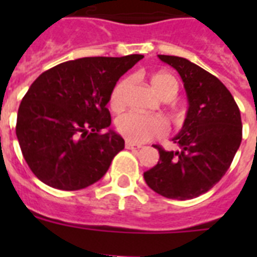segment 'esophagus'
Here are the masks:
<instances>
[{
  "mask_svg": "<svg viewBox=\"0 0 257 257\" xmlns=\"http://www.w3.org/2000/svg\"><path fill=\"white\" fill-rule=\"evenodd\" d=\"M125 148L126 149H140L143 148L140 144H135V143H132V141H126L125 143Z\"/></svg>",
  "mask_w": 257,
  "mask_h": 257,
  "instance_id": "obj_1",
  "label": "esophagus"
}]
</instances>
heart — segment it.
<instances>
[{
  "instance_id": "b5f03b06",
  "label": "heart",
  "mask_w": 257,
  "mask_h": 257,
  "mask_svg": "<svg viewBox=\"0 0 257 257\" xmlns=\"http://www.w3.org/2000/svg\"><path fill=\"white\" fill-rule=\"evenodd\" d=\"M151 84L157 94L163 100H172L177 94L180 88L179 80L168 72H157L151 76ZM131 80L122 78L117 82L109 96V106L114 112L124 108L125 97L128 92ZM116 129L121 136L135 144L161 137L167 132V124L163 118L157 116H147L136 112H126L116 120Z\"/></svg>"
}]
</instances>
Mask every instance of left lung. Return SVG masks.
Wrapping results in <instances>:
<instances>
[{
  "label": "left lung",
  "instance_id": "8db88e82",
  "mask_svg": "<svg viewBox=\"0 0 257 257\" xmlns=\"http://www.w3.org/2000/svg\"><path fill=\"white\" fill-rule=\"evenodd\" d=\"M179 72L187 92V117L172 141L179 151L155 148L160 160L144 173L151 189L168 199L188 200L203 195L219 183L241 143L239 106L219 78L187 58L159 54Z\"/></svg>",
  "mask_w": 257,
  "mask_h": 257
}]
</instances>
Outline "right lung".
Instances as JSON below:
<instances>
[{
    "label": "right lung",
    "mask_w": 257,
    "mask_h": 257,
    "mask_svg": "<svg viewBox=\"0 0 257 257\" xmlns=\"http://www.w3.org/2000/svg\"><path fill=\"white\" fill-rule=\"evenodd\" d=\"M143 54L85 57L40 74L22 98L16 135L30 171L49 187L78 191L92 185L124 149L106 104L118 78Z\"/></svg>",
    "instance_id": "1"
}]
</instances>
